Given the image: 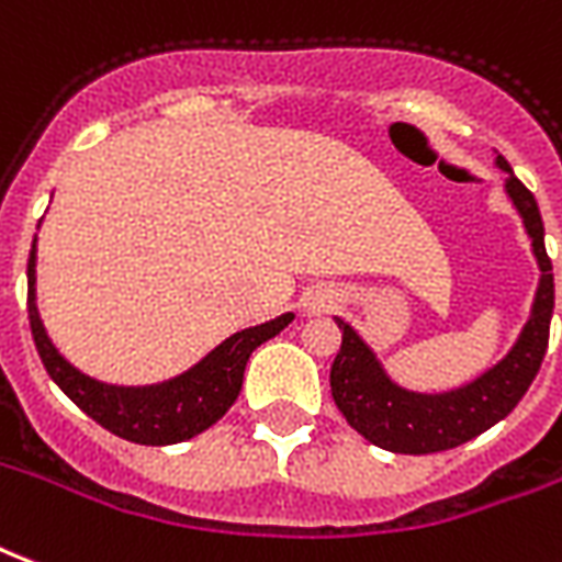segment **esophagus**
Segmentation results:
<instances>
[{
	"mask_svg": "<svg viewBox=\"0 0 562 562\" xmlns=\"http://www.w3.org/2000/svg\"><path fill=\"white\" fill-rule=\"evenodd\" d=\"M330 303H334L330 289H315V292H310V297H306V310L313 315H318L324 313V310H330Z\"/></svg>",
	"mask_w": 562,
	"mask_h": 562,
	"instance_id": "obj_1",
	"label": "esophagus"
}]
</instances>
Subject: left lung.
I'll list each match as a JSON object with an SVG mask.
<instances>
[{
    "label": "left lung",
    "mask_w": 562,
    "mask_h": 562,
    "mask_svg": "<svg viewBox=\"0 0 562 562\" xmlns=\"http://www.w3.org/2000/svg\"><path fill=\"white\" fill-rule=\"evenodd\" d=\"M497 166L506 172V193L525 220L527 238L539 265V285L530 318L501 363L473 378L471 384L447 393H414L386 375L375 351L357 336L351 324L336 318L342 330V348L330 366V393L348 426L381 450L426 456L452 450L464 440L476 438L521 402L542 366L554 313V273L546 252V226L533 193L515 178L501 154Z\"/></svg>",
    "instance_id": "8db88e82"
}]
</instances>
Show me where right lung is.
I'll return each instance as SVG.
<instances>
[{
    "instance_id": "add662e5",
    "label": "right lung",
    "mask_w": 562,
    "mask_h": 562,
    "mask_svg": "<svg viewBox=\"0 0 562 562\" xmlns=\"http://www.w3.org/2000/svg\"><path fill=\"white\" fill-rule=\"evenodd\" d=\"M37 240V238H35ZM35 240L29 252V327L35 339L41 363L47 375L59 384L65 396L86 411L98 426L112 435H119L133 443L145 447H166V443H181L211 429L223 414H226L244 384V369L249 355L289 327L294 313H285L273 322L256 324L240 334L228 336L207 357H202L184 375L169 378L164 384L151 386H115L82 375L77 366H70L59 355V348L49 342L44 322L37 315L35 303Z\"/></svg>"
}]
</instances>
